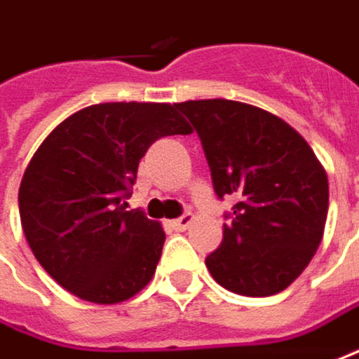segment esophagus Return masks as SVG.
<instances>
[{"label":"esophagus","instance_id":"obj_1","mask_svg":"<svg viewBox=\"0 0 359 359\" xmlns=\"http://www.w3.org/2000/svg\"><path fill=\"white\" fill-rule=\"evenodd\" d=\"M193 221H195V215H193V212H184V215L179 217L177 221H172V229H175V231H184V229L191 226Z\"/></svg>","mask_w":359,"mask_h":359}]
</instances>
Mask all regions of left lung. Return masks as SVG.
<instances>
[{"label": "left lung", "instance_id": "1", "mask_svg": "<svg viewBox=\"0 0 359 359\" xmlns=\"http://www.w3.org/2000/svg\"><path fill=\"white\" fill-rule=\"evenodd\" d=\"M196 130L225 215L223 241L207 257L212 279L233 293L267 297L289 287L316 255L327 219V175L287 122L251 104H175Z\"/></svg>", "mask_w": 359, "mask_h": 359}]
</instances>
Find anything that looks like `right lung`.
Returning <instances> with one entry per match:
<instances>
[{
	"instance_id": "add662e5",
	"label": "right lung",
	"mask_w": 359,
	"mask_h": 359,
	"mask_svg": "<svg viewBox=\"0 0 359 359\" xmlns=\"http://www.w3.org/2000/svg\"><path fill=\"white\" fill-rule=\"evenodd\" d=\"M189 133L175 106L154 102L94 104L55 126L18 195L25 239L54 281L100 305L149 283L166 237L126 198L150 144Z\"/></svg>"
}]
</instances>
